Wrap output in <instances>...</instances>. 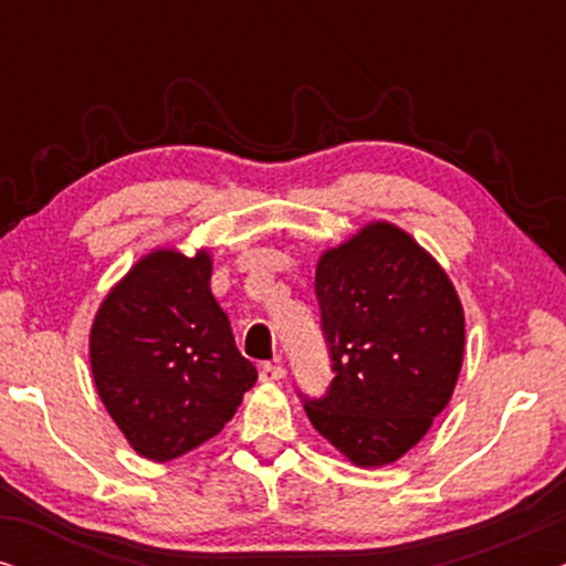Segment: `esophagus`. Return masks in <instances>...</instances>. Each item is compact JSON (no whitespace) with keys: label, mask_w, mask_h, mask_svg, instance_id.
I'll return each instance as SVG.
<instances>
[{"label":"esophagus","mask_w":566,"mask_h":566,"mask_svg":"<svg viewBox=\"0 0 566 566\" xmlns=\"http://www.w3.org/2000/svg\"><path fill=\"white\" fill-rule=\"evenodd\" d=\"M283 376H285V368L277 360L275 363H262V366H260V381L273 384V381H281Z\"/></svg>","instance_id":"esophagus-1"}]
</instances>
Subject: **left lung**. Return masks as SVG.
I'll use <instances>...</instances> for the list:
<instances>
[{
  "instance_id": "obj_1",
  "label": "left lung",
  "mask_w": 566,
  "mask_h": 566,
  "mask_svg": "<svg viewBox=\"0 0 566 566\" xmlns=\"http://www.w3.org/2000/svg\"><path fill=\"white\" fill-rule=\"evenodd\" d=\"M332 355L327 397L306 415L347 461H399L448 407L463 363V306L451 277L412 234L370 221L316 262Z\"/></svg>"
}]
</instances>
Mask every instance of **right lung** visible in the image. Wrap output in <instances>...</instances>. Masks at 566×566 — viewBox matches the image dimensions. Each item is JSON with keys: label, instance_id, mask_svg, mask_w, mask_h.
<instances>
[{"label": "right lung", "instance_id": "add662e5", "mask_svg": "<svg viewBox=\"0 0 566 566\" xmlns=\"http://www.w3.org/2000/svg\"><path fill=\"white\" fill-rule=\"evenodd\" d=\"M208 250L144 254L107 291L90 329V366L107 415L138 455L180 459L219 436L258 368L237 350L211 291Z\"/></svg>", "mask_w": 566, "mask_h": 566}]
</instances>
